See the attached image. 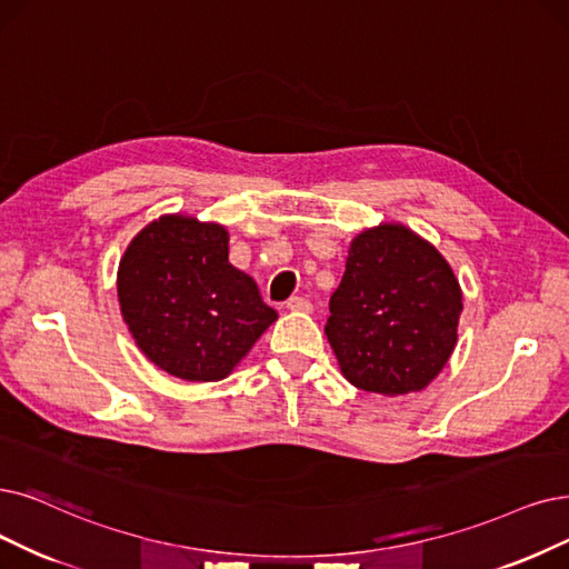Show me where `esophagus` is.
Here are the masks:
<instances>
[{
	"mask_svg": "<svg viewBox=\"0 0 569 569\" xmlns=\"http://www.w3.org/2000/svg\"><path fill=\"white\" fill-rule=\"evenodd\" d=\"M287 308H289L291 312H310V310H312V303H310L308 299H303V297H291V299L287 301Z\"/></svg>",
	"mask_w": 569,
	"mask_h": 569,
	"instance_id": "obj_1",
	"label": "esophagus"
}]
</instances>
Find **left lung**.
I'll return each instance as SVG.
<instances>
[{
  "label": "left lung",
  "mask_w": 569,
  "mask_h": 569,
  "mask_svg": "<svg viewBox=\"0 0 569 569\" xmlns=\"http://www.w3.org/2000/svg\"><path fill=\"white\" fill-rule=\"evenodd\" d=\"M325 333L355 388L420 392L458 343L462 289L439 249L403 223L355 236Z\"/></svg>",
  "instance_id": "8db88e82"
}]
</instances>
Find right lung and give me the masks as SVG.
<instances>
[{
	"instance_id": "obj_1",
	"label": "right lung",
	"mask_w": 569,
	"mask_h": 569,
	"mask_svg": "<svg viewBox=\"0 0 569 569\" xmlns=\"http://www.w3.org/2000/svg\"><path fill=\"white\" fill-rule=\"evenodd\" d=\"M117 291L138 348L189 382L231 376L278 320L257 282L229 261L226 226L181 212L149 221L130 240Z\"/></svg>"
}]
</instances>
